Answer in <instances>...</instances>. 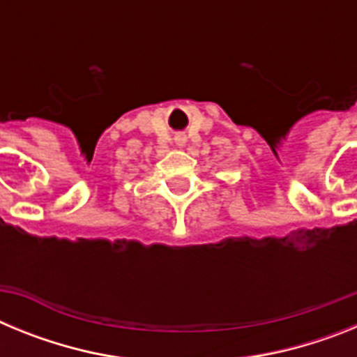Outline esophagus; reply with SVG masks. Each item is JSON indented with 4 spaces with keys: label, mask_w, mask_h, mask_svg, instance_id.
<instances>
[{
    "label": "esophagus",
    "mask_w": 357,
    "mask_h": 357,
    "mask_svg": "<svg viewBox=\"0 0 357 357\" xmlns=\"http://www.w3.org/2000/svg\"><path fill=\"white\" fill-rule=\"evenodd\" d=\"M185 141H188V137H185L184 134H176V135H175V143H176V146H184Z\"/></svg>",
    "instance_id": "1"
}]
</instances>
